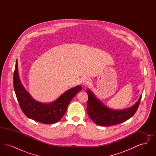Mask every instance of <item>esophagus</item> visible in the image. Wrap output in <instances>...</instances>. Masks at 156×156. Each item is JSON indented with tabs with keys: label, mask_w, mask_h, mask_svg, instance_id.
<instances>
[{
	"label": "esophagus",
	"mask_w": 156,
	"mask_h": 156,
	"mask_svg": "<svg viewBox=\"0 0 156 156\" xmlns=\"http://www.w3.org/2000/svg\"><path fill=\"white\" fill-rule=\"evenodd\" d=\"M91 82V81L89 78H83L82 81V85H84V86H87L89 85Z\"/></svg>",
	"instance_id": "esophagus-1"
}]
</instances>
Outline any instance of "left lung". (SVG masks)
<instances>
[{"label":"left lung","mask_w":156,"mask_h":156,"mask_svg":"<svg viewBox=\"0 0 156 156\" xmlns=\"http://www.w3.org/2000/svg\"><path fill=\"white\" fill-rule=\"evenodd\" d=\"M87 111L90 118L96 124L102 126H110L121 123L132 118L137 111L141 97L133 106L123 110H113L105 106L89 90Z\"/></svg>","instance_id":"obj_1"}]
</instances>
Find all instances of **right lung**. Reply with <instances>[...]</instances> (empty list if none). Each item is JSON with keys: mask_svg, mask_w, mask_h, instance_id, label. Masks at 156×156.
<instances>
[{"mask_svg": "<svg viewBox=\"0 0 156 156\" xmlns=\"http://www.w3.org/2000/svg\"><path fill=\"white\" fill-rule=\"evenodd\" d=\"M13 86L23 112L29 118L44 124H52L60 120L67 111L70 101L82 89L81 86L78 85L68 89L52 102L48 104L39 102L31 97L23 86L19 76L17 59L13 74Z\"/></svg>", "mask_w": 156, "mask_h": 156, "instance_id": "add662e5", "label": "right lung"}]
</instances>
